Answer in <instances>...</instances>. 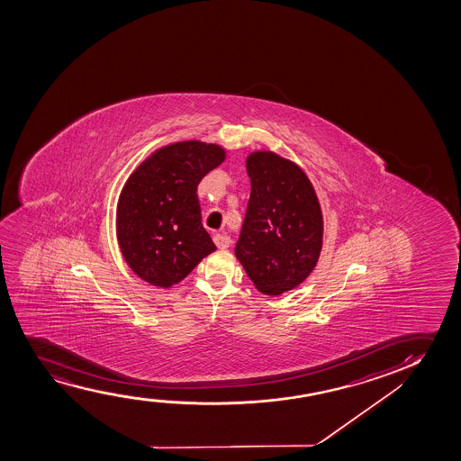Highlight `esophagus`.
Returning <instances> with one entry per match:
<instances>
[{"instance_id":"34e87169","label":"esophagus","mask_w":461,"mask_h":461,"mask_svg":"<svg viewBox=\"0 0 461 461\" xmlns=\"http://www.w3.org/2000/svg\"><path fill=\"white\" fill-rule=\"evenodd\" d=\"M212 240H214V244L217 246V249H221V250H225V249H228L230 244H231V240L228 238L227 234H214V236H212Z\"/></svg>"}]
</instances>
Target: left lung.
<instances>
[{
    "mask_svg": "<svg viewBox=\"0 0 461 461\" xmlns=\"http://www.w3.org/2000/svg\"><path fill=\"white\" fill-rule=\"evenodd\" d=\"M246 167L252 189L234 253L259 293L278 296L315 269L321 206L307 175L288 158L255 151Z\"/></svg>",
    "mask_w": 461,
    "mask_h": 461,
    "instance_id": "8db88e82",
    "label": "left lung"
}]
</instances>
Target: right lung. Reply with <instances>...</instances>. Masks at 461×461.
I'll return each mask as SVG.
<instances>
[{
	"label": "right lung",
	"instance_id": "right-lung-1",
	"mask_svg": "<svg viewBox=\"0 0 461 461\" xmlns=\"http://www.w3.org/2000/svg\"><path fill=\"white\" fill-rule=\"evenodd\" d=\"M225 158L215 143L177 141L152 152L127 179L116 236L127 265L148 284L170 288L214 252L196 187Z\"/></svg>",
	"mask_w": 461,
	"mask_h": 461
}]
</instances>
